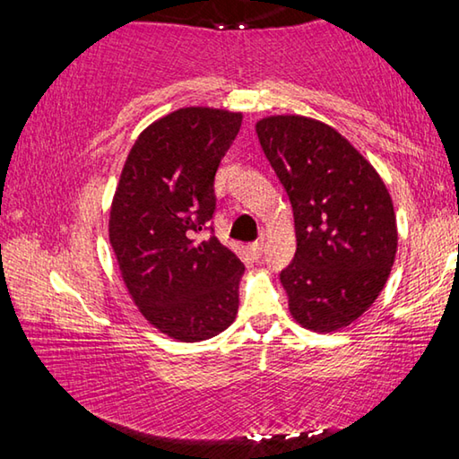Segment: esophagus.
I'll use <instances>...</instances> for the list:
<instances>
[{"label":"esophagus","mask_w":459,"mask_h":459,"mask_svg":"<svg viewBox=\"0 0 459 459\" xmlns=\"http://www.w3.org/2000/svg\"><path fill=\"white\" fill-rule=\"evenodd\" d=\"M251 251H253L255 257H261L263 251H265V243H263V237L259 240H255V243L251 245Z\"/></svg>","instance_id":"34e87169"}]
</instances>
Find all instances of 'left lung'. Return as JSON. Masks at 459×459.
Wrapping results in <instances>:
<instances>
[{"label": "left lung", "instance_id": "left-lung-1", "mask_svg": "<svg viewBox=\"0 0 459 459\" xmlns=\"http://www.w3.org/2000/svg\"><path fill=\"white\" fill-rule=\"evenodd\" d=\"M255 129L293 208L298 251L279 275L293 320L314 332L346 328L391 273V194L364 155L322 121L273 115Z\"/></svg>", "mask_w": 459, "mask_h": 459}]
</instances>
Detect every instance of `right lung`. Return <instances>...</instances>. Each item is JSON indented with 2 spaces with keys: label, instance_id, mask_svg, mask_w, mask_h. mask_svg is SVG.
Returning <instances> with one entry per match:
<instances>
[{
  "label": "right lung",
  "instance_id": "1",
  "mask_svg": "<svg viewBox=\"0 0 459 459\" xmlns=\"http://www.w3.org/2000/svg\"><path fill=\"white\" fill-rule=\"evenodd\" d=\"M243 123L224 108L186 107L152 123L123 166L108 240L139 312L166 336L208 340L238 312L245 265L212 235L214 176ZM211 230L200 244L195 235Z\"/></svg>",
  "mask_w": 459,
  "mask_h": 459
}]
</instances>
